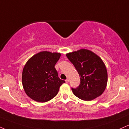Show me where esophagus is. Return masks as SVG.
<instances>
[{"label": "esophagus", "instance_id": "esophagus-1", "mask_svg": "<svg viewBox=\"0 0 129 129\" xmlns=\"http://www.w3.org/2000/svg\"><path fill=\"white\" fill-rule=\"evenodd\" d=\"M66 83H69V79H67L66 80Z\"/></svg>", "mask_w": 129, "mask_h": 129}]
</instances>
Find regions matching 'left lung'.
Masks as SVG:
<instances>
[{
    "label": "left lung",
    "instance_id": "1",
    "mask_svg": "<svg viewBox=\"0 0 129 129\" xmlns=\"http://www.w3.org/2000/svg\"><path fill=\"white\" fill-rule=\"evenodd\" d=\"M78 72L79 86L71 88L76 97L85 101L95 99L103 94L108 82L107 70L98 55L87 49H80L66 55Z\"/></svg>",
    "mask_w": 129,
    "mask_h": 129
}]
</instances>
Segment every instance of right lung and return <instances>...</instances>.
Returning a JSON list of instances; mask_svg holds the SVG:
<instances>
[{"mask_svg": "<svg viewBox=\"0 0 129 129\" xmlns=\"http://www.w3.org/2000/svg\"><path fill=\"white\" fill-rule=\"evenodd\" d=\"M60 53L43 51L27 60L22 73V84L26 94L38 102H46L55 97L65 83L60 79L55 66Z\"/></svg>", "mask_w": 129, "mask_h": 129, "instance_id": "1", "label": "right lung"}]
</instances>
